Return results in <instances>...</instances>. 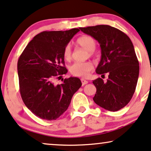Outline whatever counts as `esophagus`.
<instances>
[{
    "instance_id": "34e87169",
    "label": "esophagus",
    "mask_w": 151,
    "mask_h": 151,
    "mask_svg": "<svg viewBox=\"0 0 151 151\" xmlns=\"http://www.w3.org/2000/svg\"><path fill=\"white\" fill-rule=\"evenodd\" d=\"M81 82H82V85H85V84H86L88 83L87 80H84V79H83V78H82V79H81Z\"/></svg>"
}]
</instances>
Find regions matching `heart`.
Returning a JSON list of instances; mask_svg holds the SVG:
<instances>
[{
	"mask_svg": "<svg viewBox=\"0 0 151 151\" xmlns=\"http://www.w3.org/2000/svg\"><path fill=\"white\" fill-rule=\"evenodd\" d=\"M77 44L80 47L88 51L90 55H94V50L96 47V41L90 36H83L77 40ZM64 58L67 60H70L72 57V50L70 45L65 47L63 52ZM93 69V66L91 62L84 63H75L70 66L69 71L73 76L78 77H86Z\"/></svg>",
	"mask_w": 151,
	"mask_h": 151,
	"instance_id": "obj_1",
	"label": "heart"
}]
</instances>
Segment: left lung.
Here are the masks:
<instances>
[{"mask_svg":"<svg viewBox=\"0 0 151 151\" xmlns=\"http://www.w3.org/2000/svg\"><path fill=\"white\" fill-rule=\"evenodd\" d=\"M80 29L100 44L101 60L96 73H109L106 82L100 78L93 81L97 89L93 100L106 110L117 111L122 109L131 100L139 77V62L131 39L122 31L109 25Z\"/></svg>","mask_w":151,"mask_h":151,"instance_id":"obj_1","label":"left lung"}]
</instances>
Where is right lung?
<instances>
[{
    "label": "right lung",
    "instance_id": "obj_1",
    "mask_svg": "<svg viewBox=\"0 0 151 151\" xmlns=\"http://www.w3.org/2000/svg\"><path fill=\"white\" fill-rule=\"evenodd\" d=\"M80 29L42 32L28 43L18 61L20 92L25 106L37 117L55 120L69 107L73 94L82 86L70 77L55 85L53 78L67 73L63 52Z\"/></svg>",
    "mask_w": 151,
    "mask_h": 151
}]
</instances>
